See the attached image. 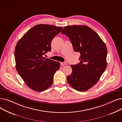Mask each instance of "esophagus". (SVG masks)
I'll return each instance as SVG.
<instances>
[{
	"label": "esophagus",
	"instance_id": "obj_1",
	"mask_svg": "<svg viewBox=\"0 0 122 122\" xmlns=\"http://www.w3.org/2000/svg\"><path fill=\"white\" fill-rule=\"evenodd\" d=\"M67 64V63L66 62H61L60 63V65L61 66H64V65H66Z\"/></svg>",
	"mask_w": 122,
	"mask_h": 122
}]
</instances>
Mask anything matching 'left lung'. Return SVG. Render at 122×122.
Wrapping results in <instances>:
<instances>
[{
    "mask_svg": "<svg viewBox=\"0 0 122 122\" xmlns=\"http://www.w3.org/2000/svg\"><path fill=\"white\" fill-rule=\"evenodd\" d=\"M81 54L78 64L71 65L72 72L67 76L68 84L76 90L85 92L99 81L107 67V49L98 35L85 25H68L61 31Z\"/></svg>",
    "mask_w": 122,
    "mask_h": 122,
    "instance_id": "8db88e82",
    "label": "left lung"
}]
</instances>
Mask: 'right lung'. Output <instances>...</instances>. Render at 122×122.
Returning <instances> with one entry per match:
<instances>
[{"label": "right lung", "instance_id": "1", "mask_svg": "<svg viewBox=\"0 0 122 122\" xmlns=\"http://www.w3.org/2000/svg\"><path fill=\"white\" fill-rule=\"evenodd\" d=\"M63 28L47 24L37 25L18 41L15 49L16 68L30 88L46 90L52 85L53 76L60 68L59 62L43 57L51 49V42Z\"/></svg>", "mask_w": 122, "mask_h": 122}]
</instances>
